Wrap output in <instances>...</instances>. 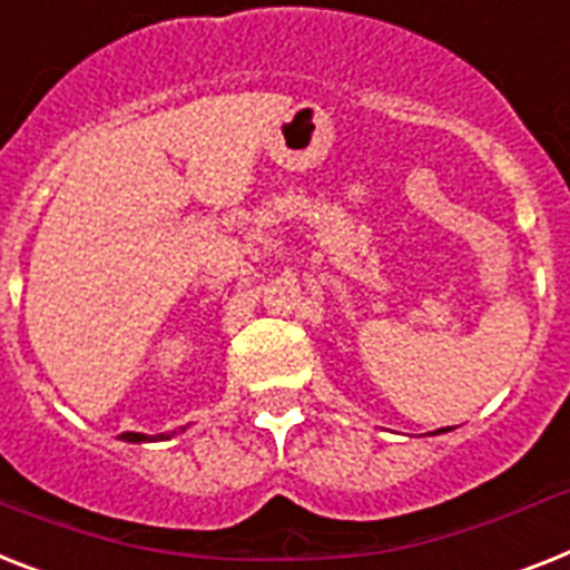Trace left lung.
<instances>
[{
	"label": "left lung",
	"instance_id": "8db88e82",
	"mask_svg": "<svg viewBox=\"0 0 570 570\" xmlns=\"http://www.w3.org/2000/svg\"><path fill=\"white\" fill-rule=\"evenodd\" d=\"M436 433H445V430H436Z\"/></svg>",
	"mask_w": 570,
	"mask_h": 570
}]
</instances>
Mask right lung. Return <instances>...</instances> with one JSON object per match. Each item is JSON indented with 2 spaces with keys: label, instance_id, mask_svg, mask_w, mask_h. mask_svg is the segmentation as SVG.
<instances>
[{
  "label": "right lung",
  "instance_id": "1",
  "mask_svg": "<svg viewBox=\"0 0 570 570\" xmlns=\"http://www.w3.org/2000/svg\"><path fill=\"white\" fill-rule=\"evenodd\" d=\"M119 439H125V442H149V439H169V433H160V436H146V433H122Z\"/></svg>",
  "mask_w": 570,
  "mask_h": 570
}]
</instances>
